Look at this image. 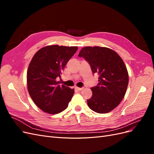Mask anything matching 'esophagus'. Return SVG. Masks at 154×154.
Instances as JSON below:
<instances>
[{
  "label": "esophagus",
  "mask_w": 154,
  "mask_h": 154,
  "mask_svg": "<svg viewBox=\"0 0 154 154\" xmlns=\"http://www.w3.org/2000/svg\"><path fill=\"white\" fill-rule=\"evenodd\" d=\"M75 88L76 90H78V91H82V90H83V88H84V87H82V88H80V87H75Z\"/></svg>",
  "instance_id": "34e87169"
}]
</instances>
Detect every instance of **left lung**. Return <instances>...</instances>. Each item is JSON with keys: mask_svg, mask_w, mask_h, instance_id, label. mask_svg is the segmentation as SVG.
Here are the masks:
<instances>
[{"mask_svg": "<svg viewBox=\"0 0 154 154\" xmlns=\"http://www.w3.org/2000/svg\"><path fill=\"white\" fill-rule=\"evenodd\" d=\"M78 56L89 63L93 73H98V84L91 88L92 96L87 100L89 108L100 114L108 113L118 106L125 95L128 73L119 54L108 48H83Z\"/></svg>", "mask_w": 154, "mask_h": 154, "instance_id": "8db88e82", "label": "left lung"}]
</instances>
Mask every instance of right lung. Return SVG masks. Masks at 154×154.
I'll list each match as a JSON object with an SVG mask.
<instances>
[{"mask_svg": "<svg viewBox=\"0 0 154 154\" xmlns=\"http://www.w3.org/2000/svg\"><path fill=\"white\" fill-rule=\"evenodd\" d=\"M77 49V46L48 45L39 49L31 59L27 72V90L43 112L56 114L68 106L74 88L60 86L57 78Z\"/></svg>", "mask_w": 154, "mask_h": 154, "instance_id": "add662e5", "label": "right lung"}]
</instances>
